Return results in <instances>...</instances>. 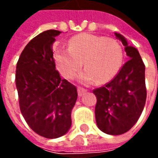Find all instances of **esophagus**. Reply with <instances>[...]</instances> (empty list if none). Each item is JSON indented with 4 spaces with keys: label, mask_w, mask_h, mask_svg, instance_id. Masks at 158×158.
Returning <instances> with one entry per match:
<instances>
[{
    "label": "esophagus",
    "mask_w": 158,
    "mask_h": 158,
    "mask_svg": "<svg viewBox=\"0 0 158 158\" xmlns=\"http://www.w3.org/2000/svg\"><path fill=\"white\" fill-rule=\"evenodd\" d=\"M86 91H87V89H84V88H81V87H78V95H79V96H82Z\"/></svg>",
    "instance_id": "obj_1"
}]
</instances>
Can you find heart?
Instances as JSON below:
<instances>
[{
    "label": "heart",
    "mask_w": 158,
    "mask_h": 158,
    "mask_svg": "<svg viewBox=\"0 0 158 158\" xmlns=\"http://www.w3.org/2000/svg\"><path fill=\"white\" fill-rule=\"evenodd\" d=\"M56 63L64 78H74L83 62L85 69L79 74V81L85 85L106 83L116 75L122 65L123 53L116 40L90 34L73 37L69 48H58Z\"/></svg>",
    "instance_id": "b5f03b06"
}]
</instances>
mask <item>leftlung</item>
<instances>
[{"label":"left lung","instance_id":"1","mask_svg":"<svg viewBox=\"0 0 158 158\" xmlns=\"http://www.w3.org/2000/svg\"><path fill=\"white\" fill-rule=\"evenodd\" d=\"M115 35L125 46L129 60L110 82L93 93L97 99L95 114L98 128L106 134L118 135L138 121L146 104V88L145 64L139 52L128 45L120 34Z\"/></svg>","mask_w":158,"mask_h":158}]
</instances>
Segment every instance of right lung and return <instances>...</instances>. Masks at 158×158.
Wrapping results in <instances>:
<instances>
[{"mask_svg": "<svg viewBox=\"0 0 158 158\" xmlns=\"http://www.w3.org/2000/svg\"><path fill=\"white\" fill-rule=\"evenodd\" d=\"M61 31L50 29L33 38L19 56L16 86L19 107L28 125L48 139L61 137L71 127L77 89L56 70L52 45Z\"/></svg>", "mask_w": 158, "mask_h": 158, "instance_id": "add662e5", "label": "right lung"}]
</instances>
